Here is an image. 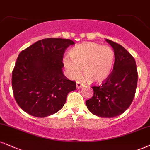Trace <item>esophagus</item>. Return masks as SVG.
Wrapping results in <instances>:
<instances>
[{
  "mask_svg": "<svg viewBox=\"0 0 150 150\" xmlns=\"http://www.w3.org/2000/svg\"><path fill=\"white\" fill-rule=\"evenodd\" d=\"M83 86V83H81L80 81H76V88L79 89V88H82V87Z\"/></svg>",
  "mask_w": 150,
  "mask_h": 150,
  "instance_id": "esophagus-1",
  "label": "esophagus"
}]
</instances>
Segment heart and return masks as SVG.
Segmentation results:
<instances>
[{"label":"heart","mask_w":150,"mask_h":150,"mask_svg":"<svg viewBox=\"0 0 150 150\" xmlns=\"http://www.w3.org/2000/svg\"><path fill=\"white\" fill-rule=\"evenodd\" d=\"M70 57L64 58V65L70 76L78 78L83 69L90 83H99L110 76L115 62V53L109 47L86 43L74 48Z\"/></svg>","instance_id":"1"}]
</instances>
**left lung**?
Returning <instances> with one entry per match:
<instances>
[{"mask_svg":"<svg viewBox=\"0 0 150 150\" xmlns=\"http://www.w3.org/2000/svg\"><path fill=\"white\" fill-rule=\"evenodd\" d=\"M113 48V70L100 86H92L93 96L86 101L88 110L98 117L111 118L122 114L136 94L138 71L136 61L120 44L106 39Z\"/></svg>","mask_w":150,"mask_h":150,"instance_id":"obj_1","label":"left lung"}]
</instances>
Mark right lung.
<instances>
[{
    "mask_svg": "<svg viewBox=\"0 0 150 150\" xmlns=\"http://www.w3.org/2000/svg\"><path fill=\"white\" fill-rule=\"evenodd\" d=\"M74 42L69 39L47 38L23 50L12 71L14 97L22 110L30 115L46 117L65 103L76 84L63 74L65 50Z\"/></svg>",
    "mask_w": 150,
    "mask_h": 150,
    "instance_id": "right-lung-1",
    "label": "right lung"
}]
</instances>
